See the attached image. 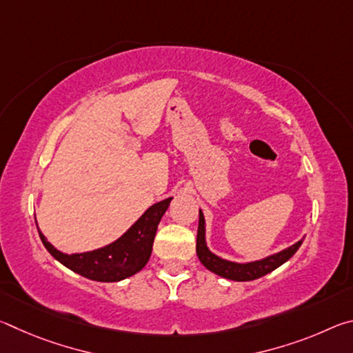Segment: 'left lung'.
<instances>
[{"mask_svg": "<svg viewBox=\"0 0 353 353\" xmlns=\"http://www.w3.org/2000/svg\"><path fill=\"white\" fill-rule=\"evenodd\" d=\"M303 240H299L292 246L286 248L280 252L271 254L265 256V259L246 261V263H238L225 260L223 256L213 254L207 246L205 241V218L204 213L199 208V227H198V240H196V254L208 271L216 274L219 277L235 280V282H250V280L260 279L266 274L277 270L279 266H282L285 261H288L292 255L297 252V249L301 248Z\"/></svg>", "mask_w": 353, "mask_h": 353, "instance_id": "1", "label": "left lung"}]
</instances>
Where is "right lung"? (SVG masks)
I'll list each match as a JSON object with an SVG mask.
<instances>
[{
    "instance_id": "right-lung-1",
    "label": "right lung",
    "mask_w": 353,
    "mask_h": 353,
    "mask_svg": "<svg viewBox=\"0 0 353 353\" xmlns=\"http://www.w3.org/2000/svg\"><path fill=\"white\" fill-rule=\"evenodd\" d=\"M172 198H166L155 202L115 241L99 249L88 250V252H62L46 240V236L39 229L37 221L35 224H37L40 240L48 252L68 270L94 282H119V280L134 276L146 266L152 252L157 225L165 212L168 210Z\"/></svg>"
}]
</instances>
